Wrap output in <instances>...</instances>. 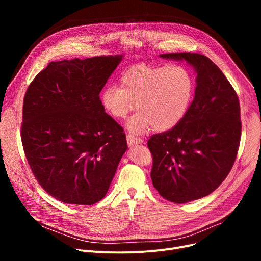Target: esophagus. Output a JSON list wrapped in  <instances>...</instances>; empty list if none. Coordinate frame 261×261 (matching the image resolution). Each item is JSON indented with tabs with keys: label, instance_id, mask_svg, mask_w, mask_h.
<instances>
[{
	"label": "esophagus",
	"instance_id": "esophagus-1",
	"mask_svg": "<svg viewBox=\"0 0 261 261\" xmlns=\"http://www.w3.org/2000/svg\"><path fill=\"white\" fill-rule=\"evenodd\" d=\"M143 142L144 141L142 139L138 138V136H134L132 134H128L127 135V143H128V145L130 147L133 146V145H136V144H143Z\"/></svg>",
	"mask_w": 261,
	"mask_h": 261
}]
</instances>
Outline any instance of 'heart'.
<instances>
[{
  "instance_id": "heart-1",
  "label": "heart",
  "mask_w": 261,
  "mask_h": 261,
  "mask_svg": "<svg viewBox=\"0 0 261 261\" xmlns=\"http://www.w3.org/2000/svg\"><path fill=\"white\" fill-rule=\"evenodd\" d=\"M119 85L103 88L100 103L116 119L125 118L138 106L140 111L127 122L135 134L153 127L158 131L175 127L185 117L195 90L193 76L179 64L131 66L121 74Z\"/></svg>"
}]
</instances>
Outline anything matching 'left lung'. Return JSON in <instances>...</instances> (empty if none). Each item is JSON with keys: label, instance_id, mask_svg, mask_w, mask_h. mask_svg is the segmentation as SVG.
I'll return each mask as SVG.
<instances>
[{"label": "left lung", "instance_id": "8db88e82", "mask_svg": "<svg viewBox=\"0 0 261 261\" xmlns=\"http://www.w3.org/2000/svg\"><path fill=\"white\" fill-rule=\"evenodd\" d=\"M160 57L184 60L197 73L195 97L185 117L147 143L159 194L173 203H187L212 194L234 165L241 136L239 99L222 71L204 55Z\"/></svg>", "mask_w": 261, "mask_h": 261}]
</instances>
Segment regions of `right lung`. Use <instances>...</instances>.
Wrapping results in <instances>:
<instances>
[{
  "label": "right lung",
  "instance_id": "right-lung-1",
  "mask_svg": "<svg viewBox=\"0 0 261 261\" xmlns=\"http://www.w3.org/2000/svg\"><path fill=\"white\" fill-rule=\"evenodd\" d=\"M121 59L115 55L50 62L25 93L24 152L38 183L58 201H100L126 152V134L99 98Z\"/></svg>",
  "mask_w": 261,
  "mask_h": 261
}]
</instances>
